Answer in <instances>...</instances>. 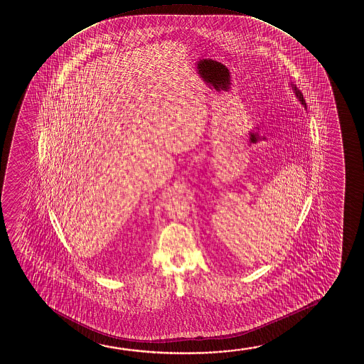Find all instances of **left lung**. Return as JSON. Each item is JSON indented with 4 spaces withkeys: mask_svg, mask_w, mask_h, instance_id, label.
I'll return each mask as SVG.
<instances>
[{
    "mask_svg": "<svg viewBox=\"0 0 364 364\" xmlns=\"http://www.w3.org/2000/svg\"><path fill=\"white\" fill-rule=\"evenodd\" d=\"M291 88H292V90H294V95H296V98L301 102V105H304V109H307V105H306V102H304V95L301 93V90L296 87V85H294L292 82H291Z\"/></svg>",
    "mask_w": 364,
    "mask_h": 364,
    "instance_id": "8db88e82",
    "label": "left lung"
}]
</instances>
